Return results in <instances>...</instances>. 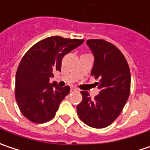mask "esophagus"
Listing matches in <instances>:
<instances>
[{
	"label": "esophagus",
	"instance_id": "obj_1",
	"mask_svg": "<svg viewBox=\"0 0 150 150\" xmlns=\"http://www.w3.org/2000/svg\"><path fill=\"white\" fill-rule=\"evenodd\" d=\"M70 91H71V92H76V91H77V89H76L75 87H74V86H72V87H71V89H70Z\"/></svg>",
	"mask_w": 150,
	"mask_h": 150
}]
</instances>
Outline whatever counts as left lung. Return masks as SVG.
Listing matches in <instances>:
<instances>
[{"mask_svg": "<svg viewBox=\"0 0 150 150\" xmlns=\"http://www.w3.org/2000/svg\"><path fill=\"white\" fill-rule=\"evenodd\" d=\"M86 45L94 57L91 75L98 79L99 93L93 99L81 91L82 101L77 105L80 119L87 126L103 128L120 114L130 94L131 74L124 55L116 47L103 40H88Z\"/></svg>", "mask_w": 150, "mask_h": 150, "instance_id": "left-lung-1", "label": "left lung"}]
</instances>
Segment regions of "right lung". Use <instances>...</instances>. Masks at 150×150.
I'll use <instances>...</instances> for the list:
<instances>
[{
    "instance_id": "right-lung-1",
    "label": "right lung",
    "mask_w": 150,
    "mask_h": 150,
    "mask_svg": "<svg viewBox=\"0 0 150 150\" xmlns=\"http://www.w3.org/2000/svg\"><path fill=\"white\" fill-rule=\"evenodd\" d=\"M84 40L52 36L34 45L22 58L15 82V98L23 115L35 123H44L56 115L70 87L50 82L53 72L61 71L63 57Z\"/></svg>"
}]
</instances>
